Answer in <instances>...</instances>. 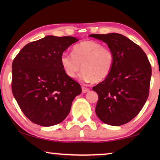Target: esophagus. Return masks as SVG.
<instances>
[{
	"mask_svg": "<svg viewBox=\"0 0 160 160\" xmlns=\"http://www.w3.org/2000/svg\"><path fill=\"white\" fill-rule=\"evenodd\" d=\"M89 91H90V89H89V88H86V87H84V86L82 87V93H86V92H89Z\"/></svg>",
	"mask_w": 160,
	"mask_h": 160,
	"instance_id": "esophagus-1",
	"label": "esophagus"
}]
</instances>
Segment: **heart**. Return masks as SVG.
Listing matches in <instances>:
<instances>
[{"label":"heart","mask_w":160,"mask_h":160,"mask_svg":"<svg viewBox=\"0 0 160 160\" xmlns=\"http://www.w3.org/2000/svg\"><path fill=\"white\" fill-rule=\"evenodd\" d=\"M61 63L70 78H77L82 69L83 80L99 82L110 74L114 65V56L109 48L87 40L74 46L72 54H62Z\"/></svg>","instance_id":"b5f03b06"}]
</instances>
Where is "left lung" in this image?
Instances as JSON below:
<instances>
[{"instance_id": "1", "label": "left lung", "mask_w": 160, "mask_h": 160, "mask_svg": "<svg viewBox=\"0 0 160 160\" xmlns=\"http://www.w3.org/2000/svg\"><path fill=\"white\" fill-rule=\"evenodd\" d=\"M107 44L114 65L108 77L92 88L98 94L95 112L102 122L118 126L138 114L149 95L152 68L145 53L118 33L90 34Z\"/></svg>"}]
</instances>
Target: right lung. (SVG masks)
<instances>
[{
	"label": "right lung",
	"instance_id": "1",
	"mask_svg": "<svg viewBox=\"0 0 160 160\" xmlns=\"http://www.w3.org/2000/svg\"><path fill=\"white\" fill-rule=\"evenodd\" d=\"M78 39L47 36L25 46L12 64V91L32 122L51 126L67 117L82 89L61 63L63 53Z\"/></svg>",
	"mask_w": 160,
	"mask_h": 160
}]
</instances>
